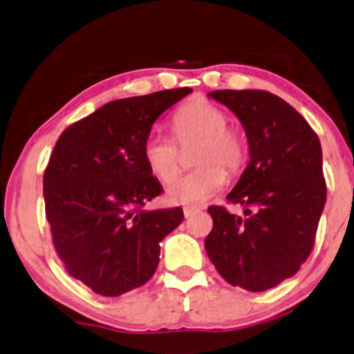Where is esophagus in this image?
Masks as SVG:
<instances>
[{
    "label": "esophagus",
    "mask_w": 354,
    "mask_h": 354,
    "mask_svg": "<svg viewBox=\"0 0 354 354\" xmlns=\"http://www.w3.org/2000/svg\"><path fill=\"white\" fill-rule=\"evenodd\" d=\"M196 212H198V208H189V207H186V208L183 209V213H185L186 218H189V216H192V215H195Z\"/></svg>",
    "instance_id": "1"
}]
</instances>
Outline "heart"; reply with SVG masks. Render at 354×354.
Returning <instances> with one entry per match:
<instances>
[{"label":"heart","instance_id":"heart-1","mask_svg":"<svg viewBox=\"0 0 354 354\" xmlns=\"http://www.w3.org/2000/svg\"><path fill=\"white\" fill-rule=\"evenodd\" d=\"M228 118L218 106L205 99H195L181 106L171 118L173 133L181 146L200 141L192 173L175 178L180 168V154L173 139L151 133L142 146V156L151 173L161 183H168V200L176 205H201L223 189L227 173H236L247 158L243 136L227 126Z\"/></svg>","mask_w":354,"mask_h":354}]
</instances>
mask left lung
Instances as JSON below:
<instances>
[{"instance_id":"8db88e82","label":"left lung","mask_w":354,"mask_h":354,"mask_svg":"<svg viewBox=\"0 0 354 354\" xmlns=\"http://www.w3.org/2000/svg\"><path fill=\"white\" fill-rule=\"evenodd\" d=\"M242 122L248 161L227 195L245 207L236 216L209 207L205 250L228 284L262 292L292 277L309 257L326 205L322 149L308 120L266 91H215Z\"/></svg>"}]
</instances>
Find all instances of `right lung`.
Masks as SVG:
<instances>
[{"label": "right lung", "instance_id": "obj_1", "mask_svg": "<svg viewBox=\"0 0 354 354\" xmlns=\"http://www.w3.org/2000/svg\"><path fill=\"white\" fill-rule=\"evenodd\" d=\"M189 87L112 100L68 126L44 176L53 245L72 277L118 297L145 286L159 263V242L183 209H145L162 192L142 146L154 120Z\"/></svg>", "mask_w": 354, "mask_h": 354}]
</instances>
